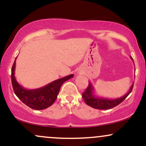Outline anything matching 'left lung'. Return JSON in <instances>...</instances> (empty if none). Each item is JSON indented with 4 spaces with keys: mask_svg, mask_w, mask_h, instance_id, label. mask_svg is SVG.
<instances>
[{
    "mask_svg": "<svg viewBox=\"0 0 146 146\" xmlns=\"http://www.w3.org/2000/svg\"><path fill=\"white\" fill-rule=\"evenodd\" d=\"M132 60V58H131ZM132 88H133V84H132L130 90L128 93L125 95L117 99H108L103 98L101 97H98L94 94V88L92 86L91 83L88 82V86L87 88L83 93L82 98L84 100L85 103L92 108H95V109L99 110H108L110 108H114L117 106L119 104H121L123 100H125L128 95L131 93Z\"/></svg>",
    "mask_w": 146,
    "mask_h": 146,
    "instance_id": "8db88e82",
    "label": "left lung"
}]
</instances>
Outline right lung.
<instances>
[{
  "mask_svg": "<svg viewBox=\"0 0 146 146\" xmlns=\"http://www.w3.org/2000/svg\"><path fill=\"white\" fill-rule=\"evenodd\" d=\"M16 60L11 68V83L13 89L16 96L25 104L34 110H43L51 106L56 100L62 84L74 76L71 74L55 80L41 88L31 90L27 89L22 86L16 81L15 78Z\"/></svg>",
  "mask_w": 146,
  "mask_h": 146,
  "instance_id": "1",
  "label": "right lung"
}]
</instances>
